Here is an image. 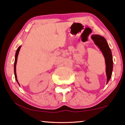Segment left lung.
I'll return each instance as SVG.
<instances>
[{
  "label": "left lung",
  "instance_id": "8db88e82",
  "mask_svg": "<svg viewBox=\"0 0 125 125\" xmlns=\"http://www.w3.org/2000/svg\"><path fill=\"white\" fill-rule=\"evenodd\" d=\"M92 39L94 44L100 48L103 53L106 62V73L107 76V83L110 80L112 77L113 71V59H112V51L109 47L106 39L103 36L99 35H93Z\"/></svg>",
  "mask_w": 125,
  "mask_h": 125
}]
</instances>
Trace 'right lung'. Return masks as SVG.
I'll use <instances>...</instances> for the list:
<instances>
[{"instance_id": "right-lung-1", "label": "right lung", "mask_w": 125, "mask_h": 125, "mask_svg": "<svg viewBox=\"0 0 125 125\" xmlns=\"http://www.w3.org/2000/svg\"><path fill=\"white\" fill-rule=\"evenodd\" d=\"M21 48V46H19V47H18V48L17 49V50H16V54H15V64H14V73H15V79H16V81H17V82H18V84H19V83H18V79H17V76H16V62H17L18 56V54H19V50H20Z\"/></svg>"}]
</instances>
